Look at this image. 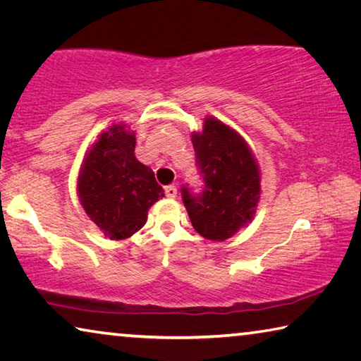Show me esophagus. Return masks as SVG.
Segmentation results:
<instances>
[{"label":"esophagus","mask_w":361,"mask_h":361,"mask_svg":"<svg viewBox=\"0 0 361 361\" xmlns=\"http://www.w3.org/2000/svg\"><path fill=\"white\" fill-rule=\"evenodd\" d=\"M176 192H178V191H176L175 186H167L166 188V195H167V197H170V199H175L176 197Z\"/></svg>","instance_id":"obj_1"}]
</instances>
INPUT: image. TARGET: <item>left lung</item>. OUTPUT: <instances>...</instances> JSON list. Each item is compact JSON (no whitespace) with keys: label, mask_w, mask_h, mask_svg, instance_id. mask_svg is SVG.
Segmentation results:
<instances>
[{"label":"left lung","mask_w":361,"mask_h":361,"mask_svg":"<svg viewBox=\"0 0 361 361\" xmlns=\"http://www.w3.org/2000/svg\"><path fill=\"white\" fill-rule=\"evenodd\" d=\"M195 164L204 191L183 188V202L192 228L209 240L223 242L245 228L256 213L261 173L252 148L239 132L207 116L200 132H192Z\"/></svg>","instance_id":"left-lung-1"}]
</instances>
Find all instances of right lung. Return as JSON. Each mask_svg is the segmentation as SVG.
<instances>
[{"label": "right lung", "mask_w": 361, "mask_h": 361, "mask_svg": "<svg viewBox=\"0 0 361 361\" xmlns=\"http://www.w3.org/2000/svg\"><path fill=\"white\" fill-rule=\"evenodd\" d=\"M135 143L129 126H109L90 145L79 170V202L111 240L129 239L142 229L149 207L164 197L154 172L135 157Z\"/></svg>", "instance_id": "obj_1"}]
</instances>
